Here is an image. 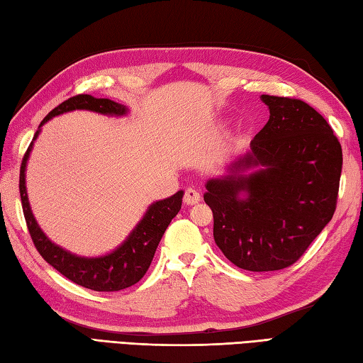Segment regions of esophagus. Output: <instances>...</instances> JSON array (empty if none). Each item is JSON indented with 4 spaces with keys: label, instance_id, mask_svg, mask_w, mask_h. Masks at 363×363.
I'll list each match as a JSON object with an SVG mask.
<instances>
[{
    "label": "esophagus",
    "instance_id": "34e87169",
    "mask_svg": "<svg viewBox=\"0 0 363 363\" xmlns=\"http://www.w3.org/2000/svg\"><path fill=\"white\" fill-rule=\"evenodd\" d=\"M200 199H202V197H200V194L196 189L188 188L186 191H184L183 200H184V203H186V205H196V203L200 202Z\"/></svg>",
    "mask_w": 363,
    "mask_h": 363
}]
</instances>
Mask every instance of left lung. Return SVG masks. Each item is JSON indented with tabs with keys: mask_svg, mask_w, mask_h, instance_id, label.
<instances>
[{
	"mask_svg": "<svg viewBox=\"0 0 363 363\" xmlns=\"http://www.w3.org/2000/svg\"><path fill=\"white\" fill-rule=\"evenodd\" d=\"M261 99L270 110L267 124L231 175L206 183L203 199L222 253L239 269L273 272L300 259L333 219L343 157L331 125L309 104L270 94ZM253 165L264 169L240 174Z\"/></svg>",
	"mask_w": 363,
	"mask_h": 363,
	"instance_id": "1",
	"label": "left lung"
}]
</instances>
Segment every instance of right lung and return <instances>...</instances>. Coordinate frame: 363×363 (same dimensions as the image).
<instances>
[{"label": "right lung", "mask_w": 363, "mask_h": 363, "mask_svg": "<svg viewBox=\"0 0 363 363\" xmlns=\"http://www.w3.org/2000/svg\"><path fill=\"white\" fill-rule=\"evenodd\" d=\"M71 110H91L102 115H124L127 111L124 106L110 99H98L90 94H77L51 110L42 121L40 127L52 116ZM38 133L40 130H37L34 138H32L20 167V196L23 214L37 252L42 255L48 264L52 265L63 277L71 279L72 283L91 289L96 292H116L136 284L146 275L147 269L150 267V262L154 259L157 247L164 235L167 225L179 214L183 191H179L172 197L150 205L141 222L130 233V236L113 253L101 257H80L71 255L67 250L52 244L45 236V233L40 230L29 208L24 171H26V161L29 158L32 144H34Z\"/></svg>", "instance_id": "obj_1"}]
</instances>
